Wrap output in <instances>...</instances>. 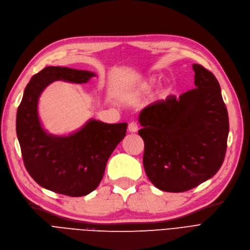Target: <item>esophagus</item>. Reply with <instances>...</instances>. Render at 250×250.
I'll list each match as a JSON object with an SVG mask.
<instances>
[{"label":"esophagus","mask_w":250,"mask_h":250,"mask_svg":"<svg viewBox=\"0 0 250 250\" xmlns=\"http://www.w3.org/2000/svg\"><path fill=\"white\" fill-rule=\"evenodd\" d=\"M128 130L129 132H136L138 130V125L136 122H131L128 125Z\"/></svg>","instance_id":"1"}]
</instances>
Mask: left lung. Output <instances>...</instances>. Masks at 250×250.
Segmentation results:
<instances>
[{"mask_svg": "<svg viewBox=\"0 0 250 250\" xmlns=\"http://www.w3.org/2000/svg\"><path fill=\"white\" fill-rule=\"evenodd\" d=\"M196 88L145 107L139 129L144 167L161 191L186 192L211 178L223 165L229 116L214 75L193 64Z\"/></svg>", "mask_w": 250, "mask_h": 250, "instance_id": "left-lung-1", "label": "left lung"}]
</instances>
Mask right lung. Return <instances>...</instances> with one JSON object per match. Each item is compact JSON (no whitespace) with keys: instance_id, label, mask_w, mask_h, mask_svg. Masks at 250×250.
<instances>
[{"instance_id":"right-lung-1","label":"right lung","mask_w":250,"mask_h":250,"mask_svg":"<svg viewBox=\"0 0 250 250\" xmlns=\"http://www.w3.org/2000/svg\"><path fill=\"white\" fill-rule=\"evenodd\" d=\"M95 74L69 67L47 66L26 85L16 115V133L23 163L37 184L71 197L88 195L101 184L106 162L126 135L127 123L90 120L68 136L48 134L38 116L42 91L54 81L82 84Z\"/></svg>"}]
</instances>
